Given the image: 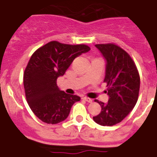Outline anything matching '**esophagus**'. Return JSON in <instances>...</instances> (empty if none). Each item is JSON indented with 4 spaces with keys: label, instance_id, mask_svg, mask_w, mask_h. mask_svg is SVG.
Instances as JSON below:
<instances>
[{
    "label": "esophagus",
    "instance_id": "1",
    "mask_svg": "<svg viewBox=\"0 0 157 157\" xmlns=\"http://www.w3.org/2000/svg\"><path fill=\"white\" fill-rule=\"evenodd\" d=\"M82 99L85 100L86 101L89 102V103H91V102H92V99H90V98H89V97H86V96H83V97H82Z\"/></svg>",
    "mask_w": 157,
    "mask_h": 157
}]
</instances>
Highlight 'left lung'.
<instances>
[{"mask_svg":"<svg viewBox=\"0 0 157 157\" xmlns=\"http://www.w3.org/2000/svg\"><path fill=\"white\" fill-rule=\"evenodd\" d=\"M105 60L104 82L107 84V103H99L101 111L93 117L101 126H111L125 119L136 104L140 90V75L131 56L114 44L95 46Z\"/></svg>","mask_w":157,"mask_h":157,"instance_id":"8db88e82","label":"left lung"}]
</instances>
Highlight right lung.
Listing matches in <instances>:
<instances>
[{
	"label": "right lung",
	"instance_id": "1",
	"mask_svg": "<svg viewBox=\"0 0 157 157\" xmlns=\"http://www.w3.org/2000/svg\"><path fill=\"white\" fill-rule=\"evenodd\" d=\"M89 51L86 45L51 41L31 56L23 77L25 97L31 111L43 122L57 124L65 121L73 104L81 100L60 90L56 80L75 58Z\"/></svg>",
	"mask_w": 157,
	"mask_h": 157
}]
</instances>
